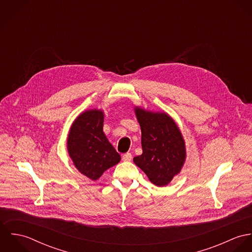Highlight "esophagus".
Wrapping results in <instances>:
<instances>
[{
	"label": "esophagus",
	"instance_id": "esophagus-1",
	"mask_svg": "<svg viewBox=\"0 0 252 252\" xmlns=\"http://www.w3.org/2000/svg\"><path fill=\"white\" fill-rule=\"evenodd\" d=\"M122 159H123V161L129 162V161L132 160V154H131L130 152H127V153H125V154L122 155Z\"/></svg>",
	"mask_w": 252,
	"mask_h": 252
}]
</instances>
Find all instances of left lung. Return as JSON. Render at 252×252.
I'll return each instance as SVG.
<instances>
[{
	"mask_svg": "<svg viewBox=\"0 0 252 252\" xmlns=\"http://www.w3.org/2000/svg\"><path fill=\"white\" fill-rule=\"evenodd\" d=\"M142 130L143 154L133 161L157 186L168 185L181 170L185 143L174 119L165 112L135 108Z\"/></svg>",
	"mask_w": 252,
	"mask_h": 252,
	"instance_id": "obj_1",
	"label": "left lung"
}]
</instances>
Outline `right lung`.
Returning <instances> with one entry per match:
<instances>
[{
    "mask_svg": "<svg viewBox=\"0 0 252 252\" xmlns=\"http://www.w3.org/2000/svg\"><path fill=\"white\" fill-rule=\"evenodd\" d=\"M103 125L102 110H86L73 121L67 141L73 165L92 180H98L121 159L103 132Z\"/></svg>",
    "mask_w": 252,
    "mask_h": 252,
    "instance_id": "right-lung-1",
    "label": "right lung"
}]
</instances>
